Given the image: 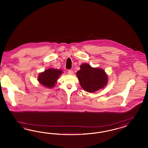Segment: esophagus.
Returning <instances> with one entry per match:
<instances>
[{
    "mask_svg": "<svg viewBox=\"0 0 148 148\" xmlns=\"http://www.w3.org/2000/svg\"><path fill=\"white\" fill-rule=\"evenodd\" d=\"M68 74L69 75H72V74H73V71L72 70L69 69L68 71Z\"/></svg>",
    "mask_w": 148,
    "mask_h": 148,
    "instance_id": "34e87169",
    "label": "esophagus"
}]
</instances>
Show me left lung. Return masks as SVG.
<instances>
[{
    "mask_svg": "<svg viewBox=\"0 0 148 148\" xmlns=\"http://www.w3.org/2000/svg\"><path fill=\"white\" fill-rule=\"evenodd\" d=\"M80 70L76 73L82 88L88 92H94L103 88L108 83V76L104 71L100 68L91 67L84 63Z\"/></svg>",
    "mask_w": 148,
    "mask_h": 148,
    "instance_id": "left-lung-1",
    "label": "left lung"
}]
</instances>
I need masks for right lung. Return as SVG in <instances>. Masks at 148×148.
<instances>
[{
  "label": "right lung",
  "mask_w": 148,
  "mask_h": 148,
  "mask_svg": "<svg viewBox=\"0 0 148 148\" xmlns=\"http://www.w3.org/2000/svg\"><path fill=\"white\" fill-rule=\"evenodd\" d=\"M62 72L61 70L56 69H47L39 75L38 80L40 84L49 88H52L55 86V84Z\"/></svg>",
  "instance_id": "add662e5"
}]
</instances>
